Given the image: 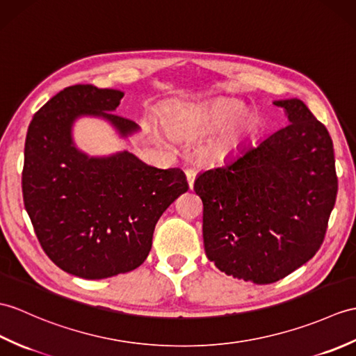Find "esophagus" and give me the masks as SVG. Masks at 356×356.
I'll use <instances>...</instances> for the list:
<instances>
[{"mask_svg":"<svg viewBox=\"0 0 356 356\" xmlns=\"http://www.w3.org/2000/svg\"><path fill=\"white\" fill-rule=\"evenodd\" d=\"M185 175H186V180H188L189 189H193V186H194V179H195V171H194V170H186Z\"/></svg>","mask_w":356,"mask_h":356,"instance_id":"obj_1","label":"esophagus"}]
</instances>
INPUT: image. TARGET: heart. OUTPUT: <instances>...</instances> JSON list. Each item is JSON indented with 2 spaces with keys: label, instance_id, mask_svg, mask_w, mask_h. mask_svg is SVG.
Segmentation results:
<instances>
[{
  "label": "heart",
  "instance_id": "obj_1",
  "mask_svg": "<svg viewBox=\"0 0 356 356\" xmlns=\"http://www.w3.org/2000/svg\"><path fill=\"white\" fill-rule=\"evenodd\" d=\"M243 111V104L221 100L208 106H186L172 115L170 129L177 135L203 136L227 126L211 145L212 153L227 154L241 143L252 127V120Z\"/></svg>",
  "mask_w": 356,
  "mask_h": 356
}]
</instances>
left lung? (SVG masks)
Returning <instances> with one entry per match:
<instances>
[{
	"label": "left lung",
	"mask_w": 356,
	"mask_h": 356,
	"mask_svg": "<svg viewBox=\"0 0 356 356\" xmlns=\"http://www.w3.org/2000/svg\"><path fill=\"white\" fill-rule=\"evenodd\" d=\"M273 104L284 109L285 127L239 147L194 181L208 259L258 285L288 276L317 253L338 189L326 127L299 98Z\"/></svg>",
	"instance_id": "left-lung-1"
}]
</instances>
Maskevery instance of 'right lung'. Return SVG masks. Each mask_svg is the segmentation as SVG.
I'll return each instance as SVG.
<instances>
[{"label":"right lung","instance_id":"1","mask_svg":"<svg viewBox=\"0 0 356 356\" xmlns=\"http://www.w3.org/2000/svg\"><path fill=\"white\" fill-rule=\"evenodd\" d=\"M124 92L92 85L65 88L33 117L24 148L22 195L36 236L57 267L83 279L138 268L154 226L188 191L180 168H156L127 150L90 156L74 140L80 118L106 121L121 139L135 121L115 115Z\"/></svg>","mask_w":356,"mask_h":356}]
</instances>
